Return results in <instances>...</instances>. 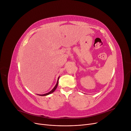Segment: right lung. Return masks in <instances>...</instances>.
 <instances>
[{
  "label": "right lung",
  "instance_id": "obj_1",
  "mask_svg": "<svg viewBox=\"0 0 131 131\" xmlns=\"http://www.w3.org/2000/svg\"><path fill=\"white\" fill-rule=\"evenodd\" d=\"M59 77H58V80H57V83H56V85H55V86L53 88V89L51 90V91H50L49 92H48V93H45V94H38V95H39V96H47V95H49V94H51V93H53L54 91L56 90V89H57V86H58V80H59Z\"/></svg>",
  "mask_w": 131,
  "mask_h": 131
}]
</instances>
